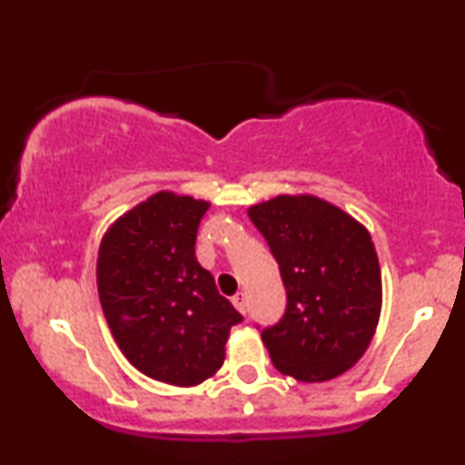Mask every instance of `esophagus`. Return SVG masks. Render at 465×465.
Wrapping results in <instances>:
<instances>
[{
  "label": "esophagus",
  "instance_id": "1",
  "mask_svg": "<svg viewBox=\"0 0 465 465\" xmlns=\"http://www.w3.org/2000/svg\"><path fill=\"white\" fill-rule=\"evenodd\" d=\"M233 306H236V311L238 312H242V314H247V311H249V303H247V295H244V292H238L236 297H233Z\"/></svg>",
  "mask_w": 465,
  "mask_h": 465
}]
</instances>
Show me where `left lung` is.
Returning a JSON list of instances; mask_svg holds the SVG:
<instances>
[{
	"mask_svg": "<svg viewBox=\"0 0 465 465\" xmlns=\"http://www.w3.org/2000/svg\"><path fill=\"white\" fill-rule=\"evenodd\" d=\"M286 288L284 317L262 330L275 370L302 382L332 381L370 348L382 306L371 236L332 203L280 194L249 207Z\"/></svg>",
	"mask_w": 465,
	"mask_h": 465,
	"instance_id": "8db88e82",
	"label": "left lung"
}]
</instances>
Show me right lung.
I'll list each match as a JSON object with an SVG mask.
<instances>
[{
    "label": "right lung",
    "mask_w": 465,
    "mask_h": 465,
    "mask_svg": "<svg viewBox=\"0 0 465 465\" xmlns=\"http://www.w3.org/2000/svg\"><path fill=\"white\" fill-rule=\"evenodd\" d=\"M207 201L157 192L120 216L98 251V295L117 348L148 378L194 387L223 367L242 314L194 255Z\"/></svg>",
    "instance_id": "obj_1"
}]
</instances>
